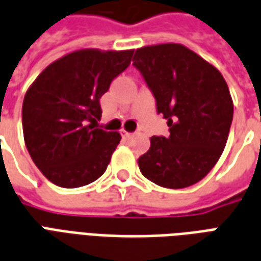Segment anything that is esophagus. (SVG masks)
<instances>
[{"label": "esophagus", "mask_w": 261, "mask_h": 261, "mask_svg": "<svg viewBox=\"0 0 261 261\" xmlns=\"http://www.w3.org/2000/svg\"><path fill=\"white\" fill-rule=\"evenodd\" d=\"M132 135H133V133L128 132V130H122V136H123V138H126V139H128V138H130V136H132Z\"/></svg>", "instance_id": "1"}]
</instances>
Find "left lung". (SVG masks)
Returning a JSON list of instances; mask_svg holds the SVG:
<instances>
[{
  "label": "left lung",
  "instance_id": "obj_1",
  "mask_svg": "<svg viewBox=\"0 0 261 261\" xmlns=\"http://www.w3.org/2000/svg\"><path fill=\"white\" fill-rule=\"evenodd\" d=\"M133 65L170 126L168 138H150L149 151L138 160L140 172L168 189L195 185L227 144L233 117L227 82L216 66L178 43L138 48Z\"/></svg>",
  "mask_w": 261,
  "mask_h": 261
}]
</instances>
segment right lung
<instances>
[{"instance_id": "1", "label": "right lung", "mask_w": 261, "mask_h": 261, "mask_svg": "<svg viewBox=\"0 0 261 261\" xmlns=\"http://www.w3.org/2000/svg\"><path fill=\"white\" fill-rule=\"evenodd\" d=\"M133 50L82 48L51 62L23 98L26 149L45 178L61 188L101 176L121 140L97 126L100 98L130 64Z\"/></svg>"}]
</instances>
